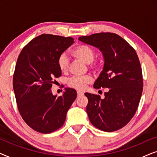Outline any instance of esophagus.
Masks as SVG:
<instances>
[{
    "instance_id": "1",
    "label": "esophagus",
    "mask_w": 157,
    "mask_h": 157,
    "mask_svg": "<svg viewBox=\"0 0 157 157\" xmlns=\"http://www.w3.org/2000/svg\"><path fill=\"white\" fill-rule=\"evenodd\" d=\"M83 93L81 91H77V96H78V97L81 96H83Z\"/></svg>"
}]
</instances>
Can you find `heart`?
<instances>
[{"mask_svg":"<svg viewBox=\"0 0 157 157\" xmlns=\"http://www.w3.org/2000/svg\"><path fill=\"white\" fill-rule=\"evenodd\" d=\"M95 54V51L94 49L86 45H80L74 48L72 51V55L74 56L87 64L91 63L94 61ZM58 66L62 72H66L68 70V66H69V60L66 53H63L59 56L58 59ZM92 66L93 67H95L94 64ZM91 81V77L90 76H73L68 79L67 84L68 86L73 89L82 90Z\"/></svg>","mask_w":157,"mask_h":157,"instance_id":"heart-1","label":"heart"}]
</instances>
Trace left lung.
<instances>
[{
    "label": "left lung",
    "instance_id": "8db88e82",
    "mask_svg": "<svg viewBox=\"0 0 157 157\" xmlns=\"http://www.w3.org/2000/svg\"><path fill=\"white\" fill-rule=\"evenodd\" d=\"M78 40L98 48L104 65L94 85L95 89L108 88L104 98L86 93L89 99L86 112L91 123L106 132L126 125L138 108L143 91L141 68L136 51L116 33H99L81 36Z\"/></svg>",
    "mask_w": 157,
    "mask_h": 157
}]
</instances>
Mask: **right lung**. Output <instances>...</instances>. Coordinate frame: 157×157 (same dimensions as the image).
<instances>
[{
    "label": "right lung",
    "mask_w": 157,
    "mask_h": 157,
    "mask_svg": "<svg viewBox=\"0 0 157 157\" xmlns=\"http://www.w3.org/2000/svg\"><path fill=\"white\" fill-rule=\"evenodd\" d=\"M74 42L71 37L42 34L23 48L17 60L13 79L17 106L36 132L48 134L61 127L76 99V90L71 88L59 97L51 89L53 79L61 76L58 59Z\"/></svg>",
    "instance_id": "add662e5"
}]
</instances>
